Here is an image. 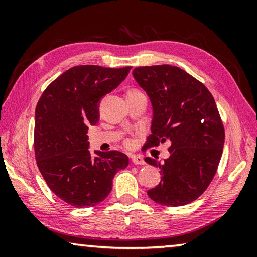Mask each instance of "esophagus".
Instances as JSON below:
<instances>
[{
  "mask_svg": "<svg viewBox=\"0 0 257 257\" xmlns=\"http://www.w3.org/2000/svg\"><path fill=\"white\" fill-rule=\"evenodd\" d=\"M132 162L134 164H139V165H144L145 164V161L144 159L142 158V156H138V155H133L132 156Z\"/></svg>",
  "mask_w": 257,
  "mask_h": 257,
  "instance_id": "esophagus-1",
  "label": "esophagus"
}]
</instances>
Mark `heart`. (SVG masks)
Wrapping results in <instances>:
<instances>
[{
    "mask_svg": "<svg viewBox=\"0 0 257 257\" xmlns=\"http://www.w3.org/2000/svg\"><path fill=\"white\" fill-rule=\"evenodd\" d=\"M129 92H136V89H132V90H129ZM127 145H128V146L132 145V142L128 141V142H127Z\"/></svg>",
    "mask_w": 257,
    "mask_h": 257,
    "instance_id": "b5f03b06",
    "label": "heart"
}]
</instances>
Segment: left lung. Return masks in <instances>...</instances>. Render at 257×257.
I'll return each instance as SVG.
<instances>
[{
  "instance_id": "left-lung-1",
  "label": "left lung",
  "mask_w": 257,
  "mask_h": 257,
  "mask_svg": "<svg viewBox=\"0 0 257 257\" xmlns=\"http://www.w3.org/2000/svg\"><path fill=\"white\" fill-rule=\"evenodd\" d=\"M133 76L153 107L145 149L170 141V156L145 162L160 169V184L147 190L155 203L182 206L197 199L215 176L224 144V127L212 94L185 70L162 66L135 68Z\"/></svg>"
}]
</instances>
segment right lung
<instances>
[{
    "mask_svg": "<svg viewBox=\"0 0 257 257\" xmlns=\"http://www.w3.org/2000/svg\"><path fill=\"white\" fill-rule=\"evenodd\" d=\"M132 67L70 68L47 86L35 111L34 149L50 189L69 205L92 207L103 202L128 156L118 151L88 150V125L99 119V101L125 79Z\"/></svg>",
    "mask_w": 257,
    "mask_h": 257,
    "instance_id": "add662e5",
    "label": "right lung"
}]
</instances>
